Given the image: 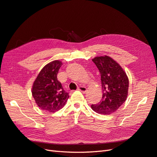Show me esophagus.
I'll return each instance as SVG.
<instances>
[{
    "label": "esophagus",
    "mask_w": 157,
    "mask_h": 157,
    "mask_svg": "<svg viewBox=\"0 0 157 157\" xmlns=\"http://www.w3.org/2000/svg\"><path fill=\"white\" fill-rule=\"evenodd\" d=\"M78 90L83 92V93H85V92L87 91V88L84 86H79L78 87Z\"/></svg>",
    "instance_id": "esophagus-1"
}]
</instances>
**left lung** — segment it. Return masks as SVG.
Instances as JSON below:
<instances>
[{
    "mask_svg": "<svg viewBox=\"0 0 157 157\" xmlns=\"http://www.w3.org/2000/svg\"><path fill=\"white\" fill-rule=\"evenodd\" d=\"M101 74L103 95L101 101L91 105L96 113L109 115L114 113L125 101L128 95V79L122 67L108 56L92 59Z\"/></svg>",
    "mask_w": 157,
    "mask_h": 157,
    "instance_id": "8db88e82",
    "label": "left lung"
}]
</instances>
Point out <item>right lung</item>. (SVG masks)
Returning <instances> with one entry per match:
<instances>
[{"instance_id": "obj_1", "label": "right lung", "mask_w": 157, "mask_h": 157, "mask_svg": "<svg viewBox=\"0 0 157 157\" xmlns=\"http://www.w3.org/2000/svg\"><path fill=\"white\" fill-rule=\"evenodd\" d=\"M62 65L59 60L46 64L39 72L32 88V94L37 105L50 113L61 109L69 98V94L63 90L57 79Z\"/></svg>"}]
</instances>
